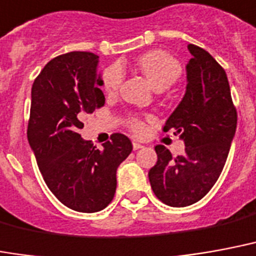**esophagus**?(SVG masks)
<instances>
[{
    "instance_id": "34e87169",
    "label": "esophagus",
    "mask_w": 256,
    "mask_h": 256,
    "mask_svg": "<svg viewBox=\"0 0 256 256\" xmlns=\"http://www.w3.org/2000/svg\"><path fill=\"white\" fill-rule=\"evenodd\" d=\"M141 148H142V145H141V144H138V142H136V141H134V142H133L134 150H138V149H141Z\"/></svg>"
}]
</instances>
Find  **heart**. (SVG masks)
Segmentation results:
<instances>
[{"label":"heart","instance_id":"heart-1","mask_svg":"<svg viewBox=\"0 0 256 256\" xmlns=\"http://www.w3.org/2000/svg\"><path fill=\"white\" fill-rule=\"evenodd\" d=\"M137 68L148 78L154 90H166L175 84L182 74V66L178 60L166 51L153 50L138 56ZM123 81L122 66L115 64L104 70L103 88L107 94H115ZM130 128L136 134H142L146 130L144 120L133 118L130 120Z\"/></svg>","mask_w":256,"mask_h":256}]
</instances>
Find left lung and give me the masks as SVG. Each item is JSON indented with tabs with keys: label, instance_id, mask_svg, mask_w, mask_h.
I'll use <instances>...</instances> for the list:
<instances>
[{
	"label": "left lung",
	"instance_id": "obj_1",
	"mask_svg": "<svg viewBox=\"0 0 256 256\" xmlns=\"http://www.w3.org/2000/svg\"><path fill=\"white\" fill-rule=\"evenodd\" d=\"M187 48L186 94L164 126V132L172 130L183 140L184 153L172 157L166 146L156 145L157 162L148 174L154 196L174 208L196 204L214 186L238 124L225 70L204 48Z\"/></svg>",
	"mask_w": 256,
	"mask_h": 256
}]
</instances>
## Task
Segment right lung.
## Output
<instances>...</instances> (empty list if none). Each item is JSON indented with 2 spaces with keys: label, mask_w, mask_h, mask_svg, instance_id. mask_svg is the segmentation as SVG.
I'll return each mask as SVG.
<instances>
[{
  "label": "right lung",
  "mask_w": 256,
  "mask_h": 256,
  "mask_svg": "<svg viewBox=\"0 0 256 256\" xmlns=\"http://www.w3.org/2000/svg\"><path fill=\"white\" fill-rule=\"evenodd\" d=\"M99 56L72 51L56 56L31 90L27 137L42 176L65 206L81 213L103 210L116 190V170L133 150L124 134L115 133L100 150L81 138V118L104 106Z\"/></svg>",
  "instance_id": "obj_1"
}]
</instances>
